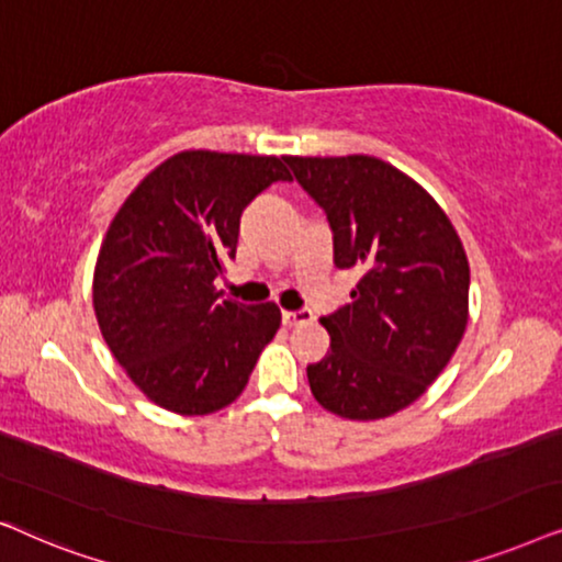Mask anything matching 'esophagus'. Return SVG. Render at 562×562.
I'll list each match as a JSON object with an SVG mask.
<instances>
[{"label":"esophagus","instance_id":"obj_1","mask_svg":"<svg viewBox=\"0 0 562 562\" xmlns=\"http://www.w3.org/2000/svg\"><path fill=\"white\" fill-rule=\"evenodd\" d=\"M311 321H313V311L311 308L282 311V324H285V326H301V324H311Z\"/></svg>","mask_w":562,"mask_h":562}]
</instances>
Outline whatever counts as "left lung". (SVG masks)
I'll return each instance as SVG.
<instances>
[{
  "instance_id": "8db88e82",
  "label": "left lung",
  "mask_w": 562,
  "mask_h": 562,
  "mask_svg": "<svg viewBox=\"0 0 562 562\" xmlns=\"http://www.w3.org/2000/svg\"><path fill=\"white\" fill-rule=\"evenodd\" d=\"M324 207L334 265L359 274L351 303L321 318L331 351L308 364L321 406L375 422L424 395L468 326L470 267L434 198L375 156H285Z\"/></svg>"
}]
</instances>
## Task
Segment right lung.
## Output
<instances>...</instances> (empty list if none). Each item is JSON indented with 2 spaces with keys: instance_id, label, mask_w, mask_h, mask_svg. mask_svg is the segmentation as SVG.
Segmentation results:
<instances>
[{
  "instance_id": "1",
  "label": "right lung",
  "mask_w": 562,
  "mask_h": 562,
  "mask_svg": "<svg viewBox=\"0 0 562 562\" xmlns=\"http://www.w3.org/2000/svg\"><path fill=\"white\" fill-rule=\"evenodd\" d=\"M288 182L277 156L182 151L159 164L112 218L92 301L112 357L156 406L205 416L234 403L280 328L274 303L221 301L244 207Z\"/></svg>"
}]
</instances>
